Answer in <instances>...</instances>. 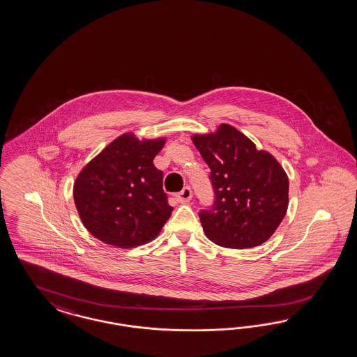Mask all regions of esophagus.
<instances>
[{"label": "esophagus", "instance_id": "esophagus-1", "mask_svg": "<svg viewBox=\"0 0 357 357\" xmlns=\"http://www.w3.org/2000/svg\"><path fill=\"white\" fill-rule=\"evenodd\" d=\"M192 199V191L190 187H184L183 190L176 195V200L179 203H188Z\"/></svg>", "mask_w": 357, "mask_h": 357}]
</instances>
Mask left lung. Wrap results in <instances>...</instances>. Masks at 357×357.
Masks as SVG:
<instances>
[{
	"label": "left lung",
	"instance_id": "1",
	"mask_svg": "<svg viewBox=\"0 0 357 357\" xmlns=\"http://www.w3.org/2000/svg\"><path fill=\"white\" fill-rule=\"evenodd\" d=\"M191 140L211 169L216 194L213 208L199 215L208 239L227 249L268 241L289 204V181L279 161L227 123Z\"/></svg>",
	"mask_w": 357,
	"mask_h": 357
}]
</instances>
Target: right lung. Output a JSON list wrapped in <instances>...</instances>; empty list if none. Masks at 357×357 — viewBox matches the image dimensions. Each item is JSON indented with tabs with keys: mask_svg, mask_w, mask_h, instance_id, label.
Here are the masks:
<instances>
[{
	"mask_svg": "<svg viewBox=\"0 0 357 357\" xmlns=\"http://www.w3.org/2000/svg\"><path fill=\"white\" fill-rule=\"evenodd\" d=\"M165 142L166 137L140 140L126 132L82 167L73 197L90 234L114 248L132 249L161 233L173 206L153 160Z\"/></svg>",
	"mask_w": 357,
	"mask_h": 357,
	"instance_id": "right-lung-1",
	"label": "right lung"
}]
</instances>
